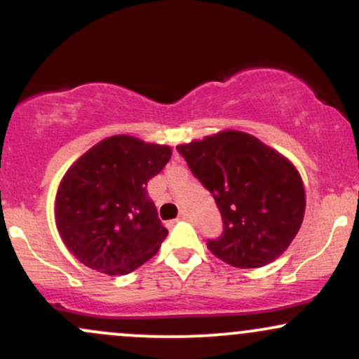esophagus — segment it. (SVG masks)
Returning a JSON list of instances; mask_svg holds the SVG:
<instances>
[{"label":"esophagus","mask_w":359,"mask_h":359,"mask_svg":"<svg viewBox=\"0 0 359 359\" xmlns=\"http://www.w3.org/2000/svg\"><path fill=\"white\" fill-rule=\"evenodd\" d=\"M187 219H191V216H189L187 212H180V216H179V221H187Z\"/></svg>","instance_id":"esophagus-1"}]
</instances>
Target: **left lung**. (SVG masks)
Here are the masks:
<instances>
[{
  "label": "left lung",
  "mask_w": 359,
  "mask_h": 359,
  "mask_svg": "<svg viewBox=\"0 0 359 359\" xmlns=\"http://www.w3.org/2000/svg\"><path fill=\"white\" fill-rule=\"evenodd\" d=\"M177 151L221 212V236L208 240L217 258L258 269L288 248L304 221L306 191L285 156L241 131H222Z\"/></svg>",
  "instance_id": "8db88e82"
}]
</instances>
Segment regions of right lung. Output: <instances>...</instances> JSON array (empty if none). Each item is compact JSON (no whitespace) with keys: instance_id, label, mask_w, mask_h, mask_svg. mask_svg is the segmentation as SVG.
<instances>
[{"instance_id":"obj_1","label":"right lung","mask_w":359,"mask_h":359,"mask_svg":"<svg viewBox=\"0 0 359 359\" xmlns=\"http://www.w3.org/2000/svg\"><path fill=\"white\" fill-rule=\"evenodd\" d=\"M170 156V147L118 135L69 168L57 191L55 219L74 257L108 275H126L154 257L168 231L145 187Z\"/></svg>"}]
</instances>
